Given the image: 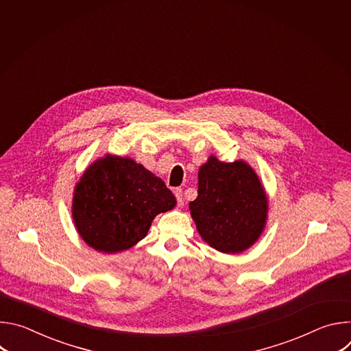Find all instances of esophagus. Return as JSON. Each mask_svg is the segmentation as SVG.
Here are the masks:
<instances>
[{"label": "esophagus", "mask_w": 351, "mask_h": 351, "mask_svg": "<svg viewBox=\"0 0 351 351\" xmlns=\"http://www.w3.org/2000/svg\"><path fill=\"white\" fill-rule=\"evenodd\" d=\"M175 195H176V199H178V207H183L184 199H183L182 189H175Z\"/></svg>", "instance_id": "obj_1"}]
</instances>
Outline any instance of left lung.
I'll return each mask as SVG.
<instances>
[{
	"instance_id": "left-lung-1",
	"label": "left lung",
	"mask_w": 351,
	"mask_h": 351,
	"mask_svg": "<svg viewBox=\"0 0 351 351\" xmlns=\"http://www.w3.org/2000/svg\"><path fill=\"white\" fill-rule=\"evenodd\" d=\"M189 208L206 243L221 253L237 254L263 233L268 197L247 162H222L211 156L199 167L198 195Z\"/></svg>"
}]
</instances>
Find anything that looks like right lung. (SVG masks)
Returning a JSON list of instances; mask_svg holds the SVG:
<instances>
[{"label": "right lung", "instance_id": "add662e5", "mask_svg": "<svg viewBox=\"0 0 351 351\" xmlns=\"http://www.w3.org/2000/svg\"><path fill=\"white\" fill-rule=\"evenodd\" d=\"M175 206V195L160 178L132 158L107 154L77 182L72 218L90 247L111 254L144 239L153 219Z\"/></svg>", "mask_w": 351, "mask_h": 351}]
</instances>
